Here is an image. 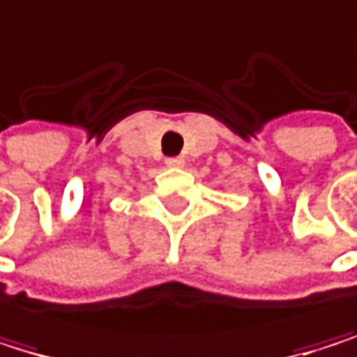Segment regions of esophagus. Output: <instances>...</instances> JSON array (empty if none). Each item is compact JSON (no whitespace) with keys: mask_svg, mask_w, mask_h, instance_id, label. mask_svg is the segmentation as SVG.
<instances>
[{"mask_svg":"<svg viewBox=\"0 0 357 357\" xmlns=\"http://www.w3.org/2000/svg\"><path fill=\"white\" fill-rule=\"evenodd\" d=\"M166 166L168 168H183L185 166V159L183 157H168L166 159Z\"/></svg>","mask_w":357,"mask_h":357,"instance_id":"esophagus-1","label":"esophagus"}]
</instances>
